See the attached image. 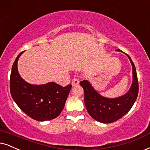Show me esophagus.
Masks as SVG:
<instances>
[{
	"label": "esophagus",
	"instance_id": "obj_1",
	"mask_svg": "<svg viewBox=\"0 0 150 150\" xmlns=\"http://www.w3.org/2000/svg\"><path fill=\"white\" fill-rule=\"evenodd\" d=\"M79 81L77 79L74 78V79H72L71 84H72V85H73V86H76V85H77V84H79Z\"/></svg>",
	"mask_w": 150,
	"mask_h": 150
}]
</instances>
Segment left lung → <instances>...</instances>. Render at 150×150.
Returning <instances> with one entry per match:
<instances>
[{"label":"left lung","mask_w":150,"mask_h":150,"mask_svg":"<svg viewBox=\"0 0 150 150\" xmlns=\"http://www.w3.org/2000/svg\"><path fill=\"white\" fill-rule=\"evenodd\" d=\"M117 51H120L118 50ZM132 66L133 80L127 93L120 97L108 98L104 97L95 90L88 80L80 81L84 91L85 107L89 115L94 120L102 123H111L124 116L131 109L138 94V82L135 66L130 57Z\"/></svg>","instance_id":"8db88e82"}]
</instances>
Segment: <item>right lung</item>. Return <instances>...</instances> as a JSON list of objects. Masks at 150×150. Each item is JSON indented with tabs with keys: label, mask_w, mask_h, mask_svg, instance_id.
<instances>
[{
	"label": "right lung",
	"mask_w": 150,
	"mask_h": 150,
	"mask_svg": "<svg viewBox=\"0 0 150 150\" xmlns=\"http://www.w3.org/2000/svg\"><path fill=\"white\" fill-rule=\"evenodd\" d=\"M21 52L15 59L10 75L11 96L18 105L28 116L38 121L50 120L61 113L72 85L65 87L48 82L45 84H31L21 77L17 64Z\"/></svg>",
	"instance_id": "right-lung-1"
}]
</instances>
